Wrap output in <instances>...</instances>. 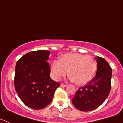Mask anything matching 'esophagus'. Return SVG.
Segmentation results:
<instances>
[{"mask_svg": "<svg viewBox=\"0 0 123 123\" xmlns=\"http://www.w3.org/2000/svg\"><path fill=\"white\" fill-rule=\"evenodd\" d=\"M67 85H65V84H63V83H61V87H65V86H67Z\"/></svg>", "mask_w": 123, "mask_h": 123, "instance_id": "34e87169", "label": "esophagus"}]
</instances>
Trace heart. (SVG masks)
I'll return each mask as SVG.
<instances>
[{
    "instance_id": "1",
    "label": "heart",
    "mask_w": 123,
    "mask_h": 123,
    "mask_svg": "<svg viewBox=\"0 0 123 123\" xmlns=\"http://www.w3.org/2000/svg\"><path fill=\"white\" fill-rule=\"evenodd\" d=\"M97 70V63L91 57L80 53H67L59 59L54 60L51 65V74L59 80L68 73L71 80L79 85L91 80Z\"/></svg>"
}]
</instances>
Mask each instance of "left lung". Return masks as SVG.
<instances>
[{"mask_svg":"<svg viewBox=\"0 0 123 123\" xmlns=\"http://www.w3.org/2000/svg\"><path fill=\"white\" fill-rule=\"evenodd\" d=\"M96 76L76 92L72 98L73 105L79 110L88 112L98 108L108 97L111 88L112 68L103 58H96Z\"/></svg>","mask_w":123,"mask_h":123,"instance_id":"8db88e82","label":"left lung"}]
</instances>
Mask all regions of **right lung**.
<instances>
[{"mask_svg":"<svg viewBox=\"0 0 123 123\" xmlns=\"http://www.w3.org/2000/svg\"><path fill=\"white\" fill-rule=\"evenodd\" d=\"M50 53L49 50L30 52L16 63L15 91L23 103L32 109H43L49 105L60 86L50 77Z\"/></svg>","mask_w":123,"mask_h":123,"instance_id":"right-lung-1","label":"right lung"}]
</instances>
